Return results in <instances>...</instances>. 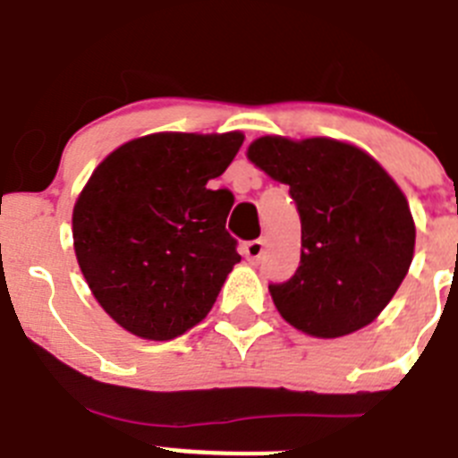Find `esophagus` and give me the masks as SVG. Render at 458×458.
<instances>
[{"label":"esophagus","instance_id":"34e87169","mask_svg":"<svg viewBox=\"0 0 458 458\" xmlns=\"http://www.w3.org/2000/svg\"><path fill=\"white\" fill-rule=\"evenodd\" d=\"M265 239H253V242H246L244 244V255L249 259H259L265 255Z\"/></svg>","mask_w":458,"mask_h":458}]
</instances>
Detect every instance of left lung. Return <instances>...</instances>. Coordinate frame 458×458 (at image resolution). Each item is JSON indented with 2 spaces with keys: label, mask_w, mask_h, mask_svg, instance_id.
Segmentation results:
<instances>
[{
  "label": "left lung",
  "mask_w": 458,
  "mask_h": 458,
  "mask_svg": "<svg viewBox=\"0 0 458 458\" xmlns=\"http://www.w3.org/2000/svg\"><path fill=\"white\" fill-rule=\"evenodd\" d=\"M250 164L290 187L301 216V265L269 285L280 317L306 335L331 340L381 315L415 253L409 200L362 148L328 137L255 139Z\"/></svg>",
  "instance_id": "obj_1"
}]
</instances>
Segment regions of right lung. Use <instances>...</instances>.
Here are the masks:
<instances>
[{
	"mask_svg": "<svg viewBox=\"0 0 458 458\" xmlns=\"http://www.w3.org/2000/svg\"><path fill=\"white\" fill-rule=\"evenodd\" d=\"M242 143V131L131 139L77 196L80 269L102 310L131 335L166 342L200 324L242 259L225 233L233 193L208 189Z\"/></svg>",
	"mask_w": 458,
	"mask_h": 458,
	"instance_id": "obj_1",
	"label": "right lung"
}]
</instances>
